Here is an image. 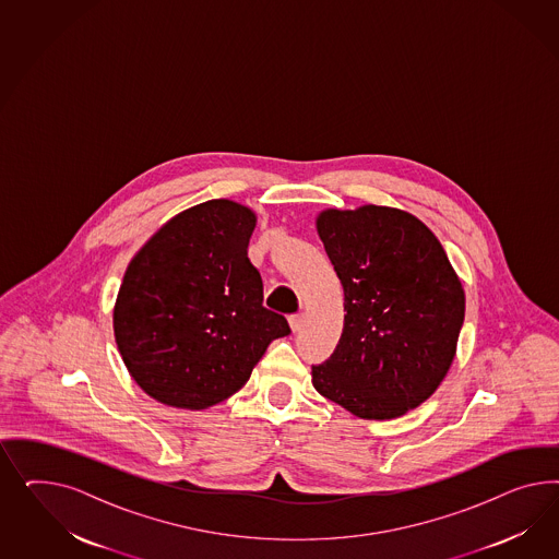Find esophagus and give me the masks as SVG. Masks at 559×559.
Listing matches in <instances>:
<instances>
[{"mask_svg": "<svg viewBox=\"0 0 559 559\" xmlns=\"http://www.w3.org/2000/svg\"><path fill=\"white\" fill-rule=\"evenodd\" d=\"M288 323H290V330H293V332H299V330L304 328L305 323L304 313H295V316H290V318H288Z\"/></svg>", "mask_w": 559, "mask_h": 559, "instance_id": "34e87169", "label": "esophagus"}]
</instances>
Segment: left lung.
<instances>
[{
    "label": "left lung",
    "mask_w": 559,
    "mask_h": 559,
    "mask_svg": "<svg viewBox=\"0 0 559 559\" xmlns=\"http://www.w3.org/2000/svg\"><path fill=\"white\" fill-rule=\"evenodd\" d=\"M325 254L344 287L338 346L313 365V388L358 418L420 406L449 371L465 295L437 236L414 215L367 204L323 211Z\"/></svg>",
    "instance_id": "8db88e82"
}]
</instances>
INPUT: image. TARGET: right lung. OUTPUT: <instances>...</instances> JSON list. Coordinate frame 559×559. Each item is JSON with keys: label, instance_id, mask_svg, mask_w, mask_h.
I'll list each match as a JSON object with an SVG mask.
<instances>
[{"label": "right lung", "instance_id": "right-lung-1", "mask_svg": "<svg viewBox=\"0 0 559 559\" xmlns=\"http://www.w3.org/2000/svg\"><path fill=\"white\" fill-rule=\"evenodd\" d=\"M255 215L231 201L168 221L124 272L115 338L139 388L168 406L203 409L246 385L272 340L290 334L262 305L248 258Z\"/></svg>", "mask_w": 559, "mask_h": 559}]
</instances>
